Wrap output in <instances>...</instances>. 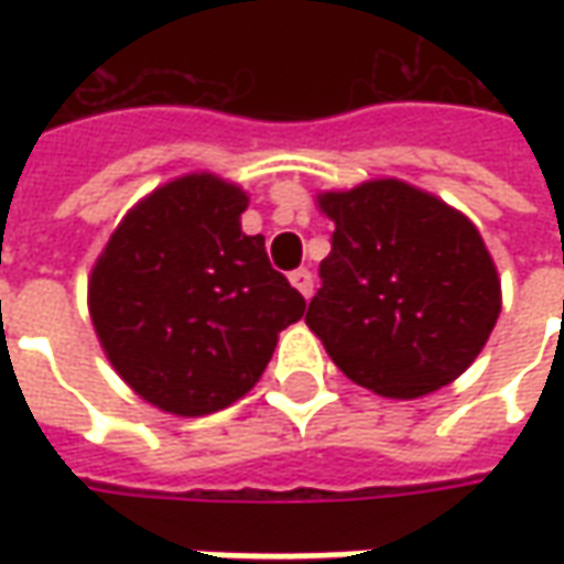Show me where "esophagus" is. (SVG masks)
Instances as JSON below:
<instances>
[{
  "label": "esophagus",
  "instance_id": "obj_1",
  "mask_svg": "<svg viewBox=\"0 0 564 564\" xmlns=\"http://www.w3.org/2000/svg\"><path fill=\"white\" fill-rule=\"evenodd\" d=\"M290 283H293L295 290H299V293L305 295H311L314 293V278H311V271L307 269H295V271H290Z\"/></svg>",
  "mask_w": 564,
  "mask_h": 564
}]
</instances>
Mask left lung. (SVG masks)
Instances as JSON below:
<instances>
[{"label":"left lung","instance_id":"8db88e82","mask_svg":"<svg viewBox=\"0 0 564 564\" xmlns=\"http://www.w3.org/2000/svg\"><path fill=\"white\" fill-rule=\"evenodd\" d=\"M335 223L305 323L347 378L387 399L447 387L501 314V278L462 210L399 177L317 193Z\"/></svg>","mask_w":564,"mask_h":564}]
</instances>
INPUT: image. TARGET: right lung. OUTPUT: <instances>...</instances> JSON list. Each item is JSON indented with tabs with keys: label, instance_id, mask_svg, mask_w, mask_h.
Listing matches in <instances>:
<instances>
[{
	"label": "right lung",
	"instance_id": "right-lung-1",
	"mask_svg": "<svg viewBox=\"0 0 564 564\" xmlns=\"http://www.w3.org/2000/svg\"><path fill=\"white\" fill-rule=\"evenodd\" d=\"M247 193L181 174L135 202L96 259L87 305L129 390L174 416L223 411L257 387L305 299L241 232Z\"/></svg>",
	"mask_w": 564,
	"mask_h": 564
}]
</instances>
